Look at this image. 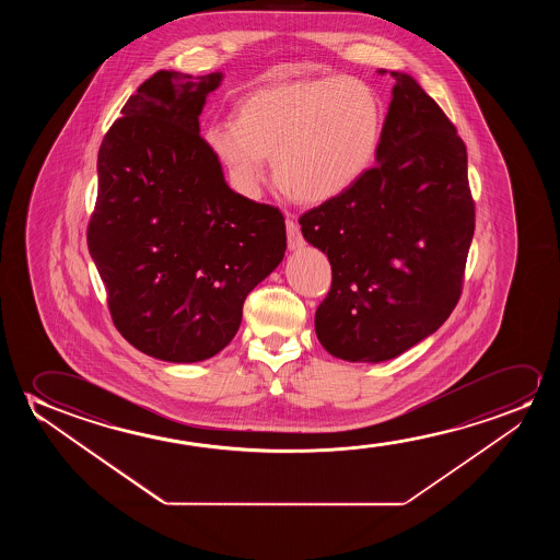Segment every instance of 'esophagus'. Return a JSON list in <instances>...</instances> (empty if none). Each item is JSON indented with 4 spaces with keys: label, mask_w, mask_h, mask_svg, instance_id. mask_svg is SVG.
<instances>
[{
    "label": "esophagus",
    "mask_w": 560,
    "mask_h": 560,
    "mask_svg": "<svg viewBox=\"0 0 560 560\" xmlns=\"http://www.w3.org/2000/svg\"><path fill=\"white\" fill-rule=\"evenodd\" d=\"M287 241H289V248L291 250H296V248L304 246V237L300 233V225L292 218H287Z\"/></svg>",
    "instance_id": "esophagus-1"
}]
</instances>
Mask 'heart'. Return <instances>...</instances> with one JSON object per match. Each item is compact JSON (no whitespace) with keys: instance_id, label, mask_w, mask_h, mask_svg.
<instances>
[{"instance_id":"heart-1","label":"heart","mask_w":560,"mask_h":560,"mask_svg":"<svg viewBox=\"0 0 560 560\" xmlns=\"http://www.w3.org/2000/svg\"><path fill=\"white\" fill-rule=\"evenodd\" d=\"M383 122V101L360 78H302L246 93L235 120L208 126L207 143L248 197L260 192L271 156L277 187L296 202L319 205L368 172Z\"/></svg>"}]
</instances>
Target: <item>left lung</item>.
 <instances>
[{"label":"left lung","instance_id":"1","mask_svg":"<svg viewBox=\"0 0 560 560\" xmlns=\"http://www.w3.org/2000/svg\"><path fill=\"white\" fill-rule=\"evenodd\" d=\"M390 77L376 166L299 220L332 269L315 332L353 363L392 360L440 329L459 302L475 235L467 147L413 78Z\"/></svg>","mask_w":560,"mask_h":560}]
</instances>
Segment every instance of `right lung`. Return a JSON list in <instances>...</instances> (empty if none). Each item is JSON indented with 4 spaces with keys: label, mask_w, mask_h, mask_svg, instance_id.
<instances>
[{
    "label": "right lung",
    "mask_w": 560,
    "mask_h": 560,
    "mask_svg": "<svg viewBox=\"0 0 560 560\" xmlns=\"http://www.w3.org/2000/svg\"><path fill=\"white\" fill-rule=\"evenodd\" d=\"M220 82L159 70L100 147L88 248L116 329L156 360L192 363L230 345L248 292L287 248L279 208L231 191L199 133Z\"/></svg>",
    "instance_id": "right-lung-1"
}]
</instances>
